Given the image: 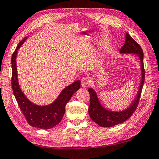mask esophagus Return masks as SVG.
<instances>
[{
    "label": "esophagus",
    "instance_id": "obj_1",
    "mask_svg": "<svg viewBox=\"0 0 159 159\" xmlns=\"http://www.w3.org/2000/svg\"><path fill=\"white\" fill-rule=\"evenodd\" d=\"M90 81L88 78H83L81 79V86L84 88H86L89 86Z\"/></svg>",
    "mask_w": 159,
    "mask_h": 159
}]
</instances>
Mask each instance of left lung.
I'll return each mask as SVG.
<instances>
[{"label":"left lung","instance_id":"8db88e82","mask_svg":"<svg viewBox=\"0 0 159 159\" xmlns=\"http://www.w3.org/2000/svg\"><path fill=\"white\" fill-rule=\"evenodd\" d=\"M121 53H136L138 55L141 60L142 80L139 88L138 95L136 99L131 105L127 109L120 112H113L104 108L99 103L96 92L91 88L89 89L90 94V105L89 108V113L90 117L95 123L102 127H111L113 125L122 124L131 116L133 113L137 108L139 100L141 98V94L143 89L144 79H145V69L143 65V50L138 43H137L128 33L125 34V44L120 49Z\"/></svg>","mask_w":159,"mask_h":159}]
</instances>
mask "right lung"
<instances>
[{"label": "right lung", "instance_id": "right-lung-1", "mask_svg": "<svg viewBox=\"0 0 159 159\" xmlns=\"http://www.w3.org/2000/svg\"><path fill=\"white\" fill-rule=\"evenodd\" d=\"M26 39L27 37H25L19 43L16 51L12 55V89L18 106L26 119L28 124L33 127L42 129H49L56 126L62 120L65 113L66 103L69 101L72 95L80 89V81L76 80L70 86L65 88L59 95L58 98L48 106H40L30 102L23 93L19 86L16 63L18 50Z\"/></svg>", "mask_w": 159, "mask_h": 159}]
</instances>
